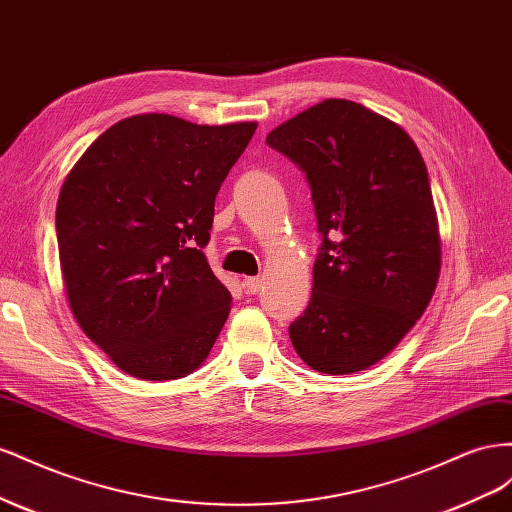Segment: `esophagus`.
Listing matches in <instances>:
<instances>
[{"instance_id":"34e87169","label":"esophagus","mask_w":512,"mask_h":512,"mask_svg":"<svg viewBox=\"0 0 512 512\" xmlns=\"http://www.w3.org/2000/svg\"><path fill=\"white\" fill-rule=\"evenodd\" d=\"M244 287L248 294H257V291L261 289V276H246Z\"/></svg>"}]
</instances>
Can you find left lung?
<instances>
[{"label": "left lung", "instance_id": "left-lung-1", "mask_svg": "<svg viewBox=\"0 0 512 512\" xmlns=\"http://www.w3.org/2000/svg\"><path fill=\"white\" fill-rule=\"evenodd\" d=\"M266 143L304 173L321 233L311 300L289 339L319 373L369 369L414 328L440 276L425 160L401 126L341 98L276 126Z\"/></svg>", "mask_w": 512, "mask_h": 512}]
</instances>
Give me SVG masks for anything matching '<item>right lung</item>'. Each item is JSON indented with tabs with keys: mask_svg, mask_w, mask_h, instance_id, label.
I'll return each mask as SVG.
<instances>
[{
	"mask_svg": "<svg viewBox=\"0 0 512 512\" xmlns=\"http://www.w3.org/2000/svg\"><path fill=\"white\" fill-rule=\"evenodd\" d=\"M257 124L133 115L72 167L55 229L72 315L124 373H193L231 311L203 248L214 199Z\"/></svg>",
	"mask_w": 512,
	"mask_h": 512,
	"instance_id": "obj_1",
	"label": "right lung"
}]
</instances>
